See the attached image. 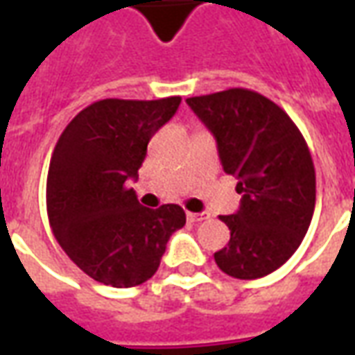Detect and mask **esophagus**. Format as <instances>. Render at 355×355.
Returning <instances> with one entry per match:
<instances>
[{"label": "esophagus", "instance_id": "obj_1", "mask_svg": "<svg viewBox=\"0 0 355 355\" xmlns=\"http://www.w3.org/2000/svg\"><path fill=\"white\" fill-rule=\"evenodd\" d=\"M186 218H188L190 223H200V220L205 218V215H203V213H190V211H188V213H186Z\"/></svg>", "mask_w": 355, "mask_h": 355}]
</instances>
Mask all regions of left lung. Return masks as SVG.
<instances>
[{
  "label": "left lung",
  "mask_w": 355,
  "mask_h": 355,
  "mask_svg": "<svg viewBox=\"0 0 355 355\" xmlns=\"http://www.w3.org/2000/svg\"><path fill=\"white\" fill-rule=\"evenodd\" d=\"M213 132L224 173L238 178L241 203L220 220L230 228L216 266L238 279L272 274L302 243L315 207V171L297 125L249 89L186 98Z\"/></svg>",
  "instance_id": "left-lung-1"
}]
</instances>
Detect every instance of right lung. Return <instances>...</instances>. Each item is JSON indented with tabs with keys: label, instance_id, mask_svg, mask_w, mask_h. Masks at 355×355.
I'll list each match as a JSON object with an SVG mask.
<instances>
[{
	"label": "right lung",
	"instance_id": "add662e5",
	"mask_svg": "<svg viewBox=\"0 0 355 355\" xmlns=\"http://www.w3.org/2000/svg\"><path fill=\"white\" fill-rule=\"evenodd\" d=\"M180 96L104 98L81 110L58 139L47 175V215L64 253L112 287H135L157 272L182 207H142L139 178L148 142L175 116Z\"/></svg>",
	"mask_w": 355,
	"mask_h": 355
}]
</instances>
